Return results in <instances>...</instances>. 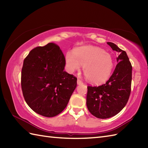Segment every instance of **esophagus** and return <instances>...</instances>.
<instances>
[{
    "label": "esophagus",
    "instance_id": "1",
    "mask_svg": "<svg viewBox=\"0 0 148 148\" xmlns=\"http://www.w3.org/2000/svg\"><path fill=\"white\" fill-rule=\"evenodd\" d=\"M77 84H83V81H81V79H77Z\"/></svg>",
    "mask_w": 148,
    "mask_h": 148
}]
</instances>
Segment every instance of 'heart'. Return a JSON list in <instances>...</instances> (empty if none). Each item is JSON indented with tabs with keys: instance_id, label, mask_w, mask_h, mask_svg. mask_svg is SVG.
Segmentation results:
<instances>
[{
	"instance_id": "1",
	"label": "heart",
	"mask_w": 148,
	"mask_h": 148,
	"mask_svg": "<svg viewBox=\"0 0 148 148\" xmlns=\"http://www.w3.org/2000/svg\"><path fill=\"white\" fill-rule=\"evenodd\" d=\"M65 62L69 71L73 72L83 65L86 79L94 84L106 82L111 77L114 66L112 56L99 47L86 46L67 51Z\"/></svg>"
}]
</instances>
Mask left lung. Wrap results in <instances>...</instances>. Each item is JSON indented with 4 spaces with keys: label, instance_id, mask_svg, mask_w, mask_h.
I'll list each match as a JSON object with an SVG mask.
<instances>
[{
    "label": "left lung",
    "instance_id": "8db88e82",
    "mask_svg": "<svg viewBox=\"0 0 148 148\" xmlns=\"http://www.w3.org/2000/svg\"><path fill=\"white\" fill-rule=\"evenodd\" d=\"M107 44L119 53L118 63L105 84L87 87L88 109L92 115L100 119L112 117L120 112L126 106L131 92L132 66L127 53L114 43Z\"/></svg>",
    "mask_w": 148,
    "mask_h": 148
}]
</instances>
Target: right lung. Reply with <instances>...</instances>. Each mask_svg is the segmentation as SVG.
Here are the masks:
<instances>
[{
	"mask_svg": "<svg viewBox=\"0 0 148 148\" xmlns=\"http://www.w3.org/2000/svg\"><path fill=\"white\" fill-rule=\"evenodd\" d=\"M64 55L50 42L31 50L24 59L21 85L25 100L34 112L54 117L66 108L77 86V78L64 71Z\"/></svg>",
	"mask_w": 148,
	"mask_h": 148,
	"instance_id": "obj_1",
	"label": "right lung"
}]
</instances>
